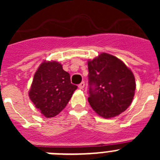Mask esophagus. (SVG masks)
Instances as JSON below:
<instances>
[{
    "instance_id": "34e87169",
    "label": "esophagus",
    "mask_w": 160,
    "mask_h": 160,
    "mask_svg": "<svg viewBox=\"0 0 160 160\" xmlns=\"http://www.w3.org/2000/svg\"><path fill=\"white\" fill-rule=\"evenodd\" d=\"M84 87H85V82H82L78 85V88L81 89V90H82Z\"/></svg>"
}]
</instances>
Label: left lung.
<instances>
[{
  "label": "left lung",
  "mask_w": 160,
  "mask_h": 160,
  "mask_svg": "<svg viewBox=\"0 0 160 160\" xmlns=\"http://www.w3.org/2000/svg\"><path fill=\"white\" fill-rule=\"evenodd\" d=\"M88 102L98 115L115 117L131 105L135 80L128 66L118 58L102 53L88 61Z\"/></svg>",
  "instance_id": "obj_1"
}]
</instances>
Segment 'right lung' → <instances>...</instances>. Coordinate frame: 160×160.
<instances>
[{
	"instance_id": "obj_1",
	"label": "right lung",
	"mask_w": 160,
	"mask_h": 160,
	"mask_svg": "<svg viewBox=\"0 0 160 160\" xmlns=\"http://www.w3.org/2000/svg\"><path fill=\"white\" fill-rule=\"evenodd\" d=\"M77 88L60 63L44 62L35 73L29 96L44 116L52 118L66 107Z\"/></svg>"
}]
</instances>
